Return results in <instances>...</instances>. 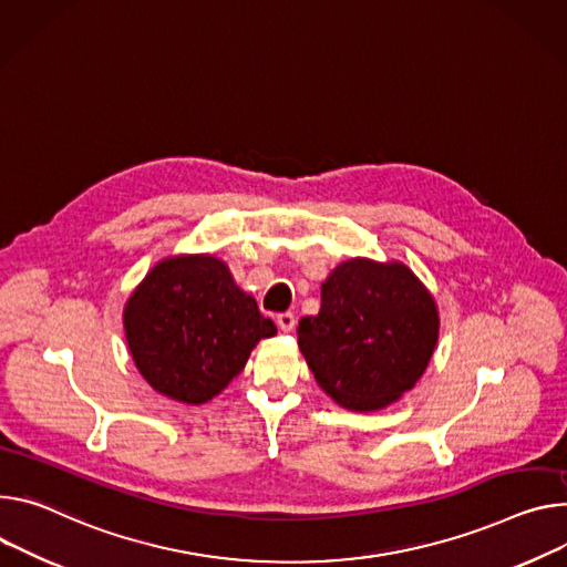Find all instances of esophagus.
<instances>
[{
	"label": "esophagus",
	"mask_w": 567,
	"mask_h": 567,
	"mask_svg": "<svg viewBox=\"0 0 567 567\" xmlns=\"http://www.w3.org/2000/svg\"><path fill=\"white\" fill-rule=\"evenodd\" d=\"M276 323H278V328H280L282 332H291V330H293L296 319H293V315H291V312H285V315H278Z\"/></svg>",
	"instance_id": "obj_1"
}]
</instances>
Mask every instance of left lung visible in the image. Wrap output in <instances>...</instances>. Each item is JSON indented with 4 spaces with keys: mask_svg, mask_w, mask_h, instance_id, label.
<instances>
[{
    "mask_svg": "<svg viewBox=\"0 0 567 567\" xmlns=\"http://www.w3.org/2000/svg\"><path fill=\"white\" fill-rule=\"evenodd\" d=\"M432 291L404 262L350 257L321 285V310L298 323L317 384L352 411H380L423 378L439 341Z\"/></svg>",
    "mask_w": 567,
    "mask_h": 567,
    "instance_id": "left-lung-1",
    "label": "left lung"
}]
</instances>
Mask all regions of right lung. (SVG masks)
Returning <instances> with one entry per match:
<instances>
[{
    "instance_id": "right-lung-1",
    "label": "right lung",
    "mask_w": 567,
    "mask_h": 567,
    "mask_svg": "<svg viewBox=\"0 0 567 567\" xmlns=\"http://www.w3.org/2000/svg\"><path fill=\"white\" fill-rule=\"evenodd\" d=\"M135 369L161 395L203 404L237 378L262 339L278 332L213 252L169 255L124 305Z\"/></svg>"
}]
</instances>
